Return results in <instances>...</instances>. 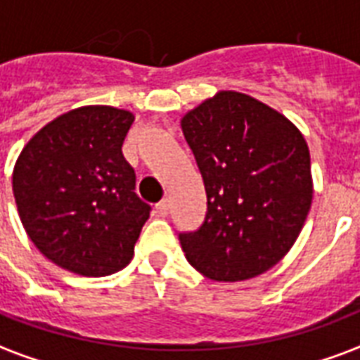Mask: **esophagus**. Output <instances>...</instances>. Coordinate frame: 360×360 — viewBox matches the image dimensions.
<instances>
[{
    "mask_svg": "<svg viewBox=\"0 0 360 360\" xmlns=\"http://www.w3.org/2000/svg\"><path fill=\"white\" fill-rule=\"evenodd\" d=\"M156 214H158L160 217H166V215L169 214V200H167V198H164V200H160L158 204H156Z\"/></svg>",
    "mask_w": 360,
    "mask_h": 360,
    "instance_id": "obj_1",
    "label": "esophagus"
}]
</instances>
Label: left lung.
<instances>
[{
	"mask_svg": "<svg viewBox=\"0 0 360 360\" xmlns=\"http://www.w3.org/2000/svg\"><path fill=\"white\" fill-rule=\"evenodd\" d=\"M207 196L206 219L181 233L187 262L217 282L275 267L313 202L311 156L286 116L238 91H219L181 118Z\"/></svg>",
	"mask_w": 360,
	"mask_h": 360,
	"instance_id": "1",
	"label": "left lung"
}]
</instances>
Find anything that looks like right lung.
Returning <instances> with one entry per match:
<instances>
[{
    "label": "right lung",
    "mask_w": 360,
    "mask_h": 360,
    "mask_svg": "<svg viewBox=\"0 0 360 360\" xmlns=\"http://www.w3.org/2000/svg\"><path fill=\"white\" fill-rule=\"evenodd\" d=\"M129 110L79 106L32 137L13 169L18 215L34 246L82 276H106L131 262L150 214L122 154Z\"/></svg>",
    "instance_id": "1"
}]
</instances>
